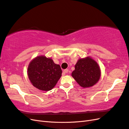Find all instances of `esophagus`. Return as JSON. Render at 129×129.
<instances>
[{"label":"esophagus","mask_w":129,"mask_h":129,"mask_svg":"<svg viewBox=\"0 0 129 129\" xmlns=\"http://www.w3.org/2000/svg\"><path fill=\"white\" fill-rule=\"evenodd\" d=\"M68 73V69H64L63 71V73Z\"/></svg>","instance_id":"34e87169"}]
</instances>
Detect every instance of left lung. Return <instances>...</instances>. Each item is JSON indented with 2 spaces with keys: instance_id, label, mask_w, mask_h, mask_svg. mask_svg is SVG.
Wrapping results in <instances>:
<instances>
[{
  "instance_id": "obj_1",
  "label": "left lung",
  "mask_w": 129,
  "mask_h": 129,
  "mask_svg": "<svg viewBox=\"0 0 129 129\" xmlns=\"http://www.w3.org/2000/svg\"><path fill=\"white\" fill-rule=\"evenodd\" d=\"M72 76L82 87H90L99 80L100 68L97 62L91 57L80 58L75 65V70L72 72Z\"/></svg>"
}]
</instances>
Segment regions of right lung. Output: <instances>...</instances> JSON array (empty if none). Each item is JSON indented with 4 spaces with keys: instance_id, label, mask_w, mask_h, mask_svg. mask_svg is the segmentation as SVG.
I'll use <instances>...</instances> for the list:
<instances>
[{
    "instance_id": "add662e5",
    "label": "right lung",
    "mask_w": 129,
    "mask_h": 129,
    "mask_svg": "<svg viewBox=\"0 0 129 129\" xmlns=\"http://www.w3.org/2000/svg\"><path fill=\"white\" fill-rule=\"evenodd\" d=\"M27 75L32 85L44 91L53 89L62 75L60 66L51 58L39 56L31 61L27 68Z\"/></svg>"
}]
</instances>
